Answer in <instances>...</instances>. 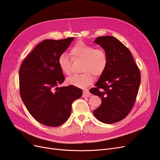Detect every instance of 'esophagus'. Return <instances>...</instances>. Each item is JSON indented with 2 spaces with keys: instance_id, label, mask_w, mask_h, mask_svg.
<instances>
[{
  "instance_id": "1",
  "label": "esophagus",
  "mask_w": 160,
  "mask_h": 160,
  "mask_svg": "<svg viewBox=\"0 0 160 160\" xmlns=\"http://www.w3.org/2000/svg\"><path fill=\"white\" fill-rule=\"evenodd\" d=\"M92 95V94L90 93L88 91H84L83 92V97H89Z\"/></svg>"
}]
</instances>
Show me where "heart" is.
Returning a JSON list of instances; mask_svg holds the SVG:
<instances>
[{"instance_id": "1", "label": "heart", "mask_w": 160, "mask_h": 160, "mask_svg": "<svg viewBox=\"0 0 160 160\" xmlns=\"http://www.w3.org/2000/svg\"><path fill=\"white\" fill-rule=\"evenodd\" d=\"M70 53L73 59L84 61L82 72L84 73L68 77L67 83L69 85L85 88L93 82V74L96 76L101 75L107 67L108 59L105 52L102 49H95V47L82 41L78 42L72 46ZM58 62L62 72L66 75L71 74V61L67 53L61 54Z\"/></svg>"}]
</instances>
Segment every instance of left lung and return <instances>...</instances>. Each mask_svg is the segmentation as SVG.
I'll list each match as a JSON object with an SVG mask.
<instances>
[{
  "mask_svg": "<svg viewBox=\"0 0 160 160\" xmlns=\"http://www.w3.org/2000/svg\"><path fill=\"white\" fill-rule=\"evenodd\" d=\"M94 42L107 55V65L92 93L101 99L93 113L105 123H114L126 118L133 108L141 83L140 71L128 48L114 37H97Z\"/></svg>",
  "mask_w": 160,
  "mask_h": 160,
  "instance_id": "obj_1",
  "label": "left lung"
}]
</instances>
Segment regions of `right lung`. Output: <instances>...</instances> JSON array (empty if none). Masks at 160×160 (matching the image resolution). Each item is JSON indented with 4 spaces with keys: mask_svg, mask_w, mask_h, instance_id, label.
<instances>
[{
    "mask_svg": "<svg viewBox=\"0 0 160 160\" xmlns=\"http://www.w3.org/2000/svg\"><path fill=\"white\" fill-rule=\"evenodd\" d=\"M73 39L43 40L19 68L21 98L34 118L44 126L58 127L64 123L71 115L72 102L82 95V90L74 86L58 87L65 80L58 58Z\"/></svg>",
    "mask_w": 160,
    "mask_h": 160,
    "instance_id": "obj_1",
    "label": "right lung"
}]
</instances>
